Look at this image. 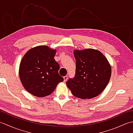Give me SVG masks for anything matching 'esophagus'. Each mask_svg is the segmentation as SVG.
<instances>
[{
  "mask_svg": "<svg viewBox=\"0 0 133 133\" xmlns=\"http://www.w3.org/2000/svg\"><path fill=\"white\" fill-rule=\"evenodd\" d=\"M63 79H64V82H66L67 79H68V77L67 76H64V77H63Z\"/></svg>",
  "mask_w": 133,
  "mask_h": 133,
  "instance_id": "obj_1",
  "label": "esophagus"
}]
</instances>
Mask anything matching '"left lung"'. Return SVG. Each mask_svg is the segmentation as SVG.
<instances>
[{"mask_svg": "<svg viewBox=\"0 0 133 133\" xmlns=\"http://www.w3.org/2000/svg\"><path fill=\"white\" fill-rule=\"evenodd\" d=\"M75 75L66 84L75 97L83 99L97 97L106 88L111 75V66L99 51L75 50Z\"/></svg>", "mask_w": 133, "mask_h": 133, "instance_id": "1", "label": "left lung"}]
</instances>
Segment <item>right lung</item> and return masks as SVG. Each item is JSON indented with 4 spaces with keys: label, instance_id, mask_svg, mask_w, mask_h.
<instances>
[{
    "label": "right lung",
    "instance_id": "add662e5",
    "mask_svg": "<svg viewBox=\"0 0 133 133\" xmlns=\"http://www.w3.org/2000/svg\"><path fill=\"white\" fill-rule=\"evenodd\" d=\"M56 50L47 46H39L29 50L22 59L19 77L27 91L38 97H44L54 91L63 81L59 74V65L54 56Z\"/></svg>",
    "mask_w": 133,
    "mask_h": 133
}]
</instances>
